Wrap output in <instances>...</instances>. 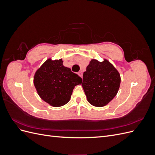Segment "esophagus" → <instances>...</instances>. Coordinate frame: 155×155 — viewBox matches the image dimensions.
Instances as JSON below:
<instances>
[{
    "mask_svg": "<svg viewBox=\"0 0 155 155\" xmlns=\"http://www.w3.org/2000/svg\"><path fill=\"white\" fill-rule=\"evenodd\" d=\"M78 75H79V76H80L81 78L83 77V73H82V72H78Z\"/></svg>",
    "mask_w": 155,
    "mask_h": 155,
    "instance_id": "34e87169",
    "label": "esophagus"
}]
</instances>
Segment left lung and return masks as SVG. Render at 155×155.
<instances>
[{
    "mask_svg": "<svg viewBox=\"0 0 155 155\" xmlns=\"http://www.w3.org/2000/svg\"><path fill=\"white\" fill-rule=\"evenodd\" d=\"M120 82V73L109 61L92 59L83 73L82 87L87 101L93 106L101 107L116 96Z\"/></svg>",
    "mask_w": 155,
    "mask_h": 155,
    "instance_id": "left-lung-1",
    "label": "left lung"
}]
</instances>
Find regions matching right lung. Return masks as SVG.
<instances>
[{
  "instance_id": "obj_1",
  "label": "right lung",
  "mask_w": 155,
  "mask_h": 155,
  "mask_svg": "<svg viewBox=\"0 0 155 155\" xmlns=\"http://www.w3.org/2000/svg\"><path fill=\"white\" fill-rule=\"evenodd\" d=\"M62 59H47L37 69L34 78V86L40 97L52 107H61L70 101L75 86L82 79L64 67Z\"/></svg>"
}]
</instances>
